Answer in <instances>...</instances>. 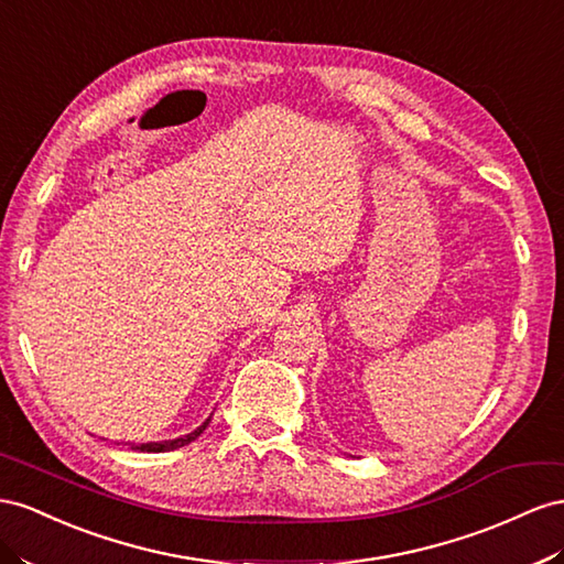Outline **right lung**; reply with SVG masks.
<instances>
[{"instance_id": "1", "label": "right lung", "mask_w": 564, "mask_h": 564, "mask_svg": "<svg viewBox=\"0 0 564 564\" xmlns=\"http://www.w3.org/2000/svg\"><path fill=\"white\" fill-rule=\"evenodd\" d=\"M208 422H210V417H208L206 422H202L199 427H196L194 432L185 434V436L169 438V441H149V444H132V448H134V451H142V453H165V451H175V448H182V446L192 444L194 438H199V436L204 434V430L208 427Z\"/></svg>"}]
</instances>
